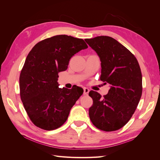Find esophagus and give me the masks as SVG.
I'll return each mask as SVG.
<instances>
[{
    "label": "esophagus",
    "instance_id": "1",
    "mask_svg": "<svg viewBox=\"0 0 160 160\" xmlns=\"http://www.w3.org/2000/svg\"><path fill=\"white\" fill-rule=\"evenodd\" d=\"M83 91H83L84 95H88L89 93V89L88 88H85L83 89Z\"/></svg>",
    "mask_w": 160,
    "mask_h": 160
}]
</instances>
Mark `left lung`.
Returning <instances> with one entry per match:
<instances>
[{
    "label": "left lung",
    "instance_id": "obj_1",
    "mask_svg": "<svg viewBox=\"0 0 160 160\" xmlns=\"http://www.w3.org/2000/svg\"><path fill=\"white\" fill-rule=\"evenodd\" d=\"M86 42L99 57L100 80L110 84L108 93L101 97L91 91L93 105L89 109L91 122L99 129H119L132 117L142 94V75L135 57L113 38L99 36Z\"/></svg>",
    "mask_w": 160,
    "mask_h": 160
}]
</instances>
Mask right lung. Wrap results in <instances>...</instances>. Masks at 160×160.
<instances>
[{
	"label": "right lung",
	"mask_w": 160,
	"mask_h": 160,
	"mask_svg": "<svg viewBox=\"0 0 160 160\" xmlns=\"http://www.w3.org/2000/svg\"><path fill=\"white\" fill-rule=\"evenodd\" d=\"M88 47L81 38L61 35L38 42L28 54L19 77L20 95L37 127L53 130L67 121L83 89L59 88L58 73L67 69L72 56Z\"/></svg>",
	"instance_id": "right-lung-1"
}]
</instances>
